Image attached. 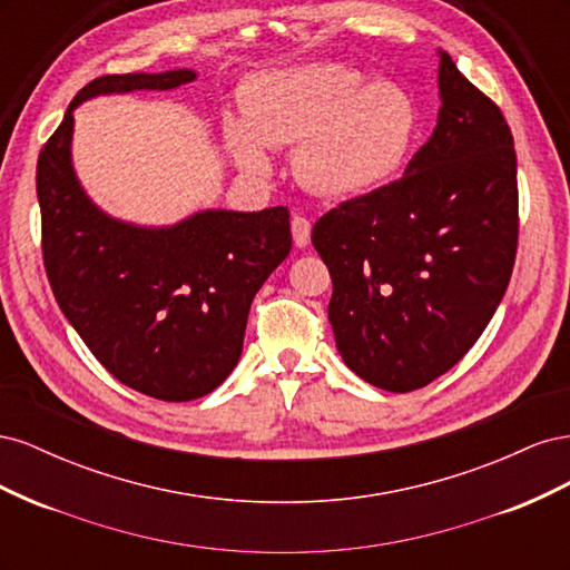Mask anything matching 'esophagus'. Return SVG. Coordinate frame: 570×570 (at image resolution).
Masks as SVG:
<instances>
[{"label":"esophagus","instance_id":"obj_1","mask_svg":"<svg viewBox=\"0 0 570 570\" xmlns=\"http://www.w3.org/2000/svg\"><path fill=\"white\" fill-rule=\"evenodd\" d=\"M292 237H295V245L304 249L308 243H312V223L299 214L292 216Z\"/></svg>","mask_w":570,"mask_h":570}]
</instances>
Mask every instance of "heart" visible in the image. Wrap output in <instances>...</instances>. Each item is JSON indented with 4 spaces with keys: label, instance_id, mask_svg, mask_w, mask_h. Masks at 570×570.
Masks as SVG:
<instances>
[{
    "label": "heart",
    "instance_id": "obj_1",
    "mask_svg": "<svg viewBox=\"0 0 570 570\" xmlns=\"http://www.w3.org/2000/svg\"><path fill=\"white\" fill-rule=\"evenodd\" d=\"M245 120L223 126L230 161L266 176L271 147H292L295 174L333 199L368 195L404 164L416 135L413 99L394 82H366L342 63H302L266 73L243 101Z\"/></svg>",
    "mask_w": 570,
    "mask_h": 570
}]
</instances>
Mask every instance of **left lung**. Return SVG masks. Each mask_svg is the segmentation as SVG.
<instances>
[{
  "label": "left lung",
  "instance_id": "obj_1",
  "mask_svg": "<svg viewBox=\"0 0 570 570\" xmlns=\"http://www.w3.org/2000/svg\"><path fill=\"white\" fill-rule=\"evenodd\" d=\"M442 107L404 178L318 218L337 352L361 381L419 390L450 371L502 302L519 239L507 120L438 49Z\"/></svg>",
  "mask_w": 570,
  "mask_h": 570
}]
</instances>
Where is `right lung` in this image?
<instances>
[{
    "mask_svg": "<svg viewBox=\"0 0 570 570\" xmlns=\"http://www.w3.org/2000/svg\"><path fill=\"white\" fill-rule=\"evenodd\" d=\"M193 80V68L92 80L38 159L45 268L63 316L116 381L164 402L199 400L237 366L252 299L292 249L289 212L202 209L174 226L120 220L78 180L73 111L95 97Z\"/></svg>",
    "mask_w": 570,
    "mask_h": 570,
    "instance_id": "1",
    "label": "right lung"
}]
</instances>
